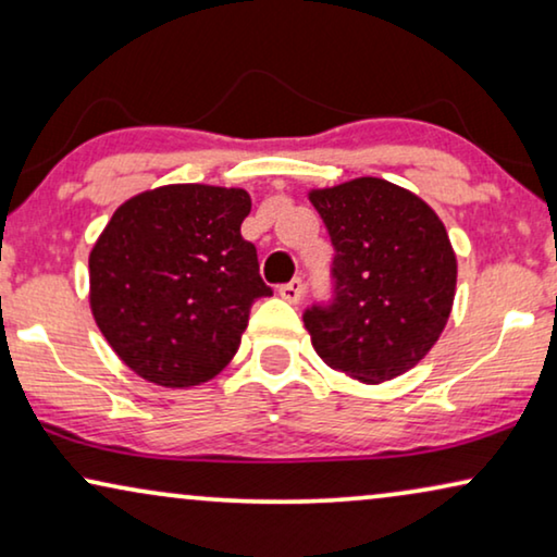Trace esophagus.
I'll return each instance as SVG.
<instances>
[{
    "label": "esophagus",
    "mask_w": 557,
    "mask_h": 557,
    "mask_svg": "<svg viewBox=\"0 0 557 557\" xmlns=\"http://www.w3.org/2000/svg\"><path fill=\"white\" fill-rule=\"evenodd\" d=\"M278 294H281V299H286V301H292V304H296V301H301V296H304V281L296 276V278H292L288 281V284H284L278 288Z\"/></svg>",
    "instance_id": "obj_1"
}]
</instances>
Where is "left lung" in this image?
Listing matches in <instances>:
<instances>
[{"label": "left lung", "instance_id": "obj_1", "mask_svg": "<svg viewBox=\"0 0 557 557\" xmlns=\"http://www.w3.org/2000/svg\"><path fill=\"white\" fill-rule=\"evenodd\" d=\"M309 200L334 246L332 299L304 324L332 370L385 383L429 355L451 314L456 256L436 212L387 180L360 177Z\"/></svg>", "mask_w": 557, "mask_h": 557}]
</instances>
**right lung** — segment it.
<instances>
[{"instance_id":"obj_1","label":"right lung","mask_w":557,"mask_h":557,"mask_svg":"<svg viewBox=\"0 0 557 557\" xmlns=\"http://www.w3.org/2000/svg\"><path fill=\"white\" fill-rule=\"evenodd\" d=\"M246 189L166 185L113 212L90 250V309L136 375L164 387L215 377L238 352L256 299L271 296L240 235Z\"/></svg>"}]
</instances>
